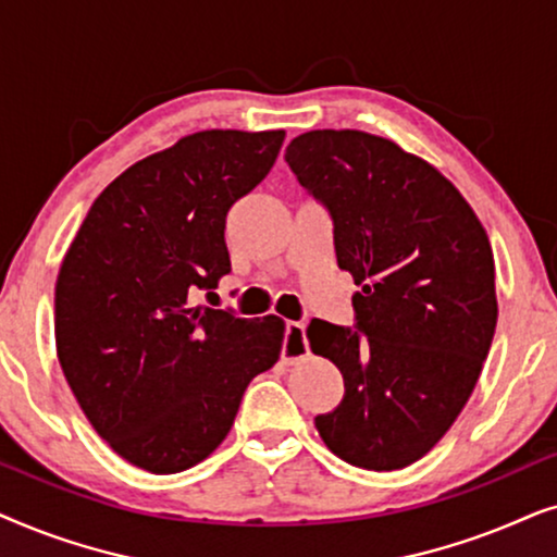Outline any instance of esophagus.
Instances as JSON below:
<instances>
[{"label":"esophagus","mask_w":557,"mask_h":557,"mask_svg":"<svg viewBox=\"0 0 557 557\" xmlns=\"http://www.w3.org/2000/svg\"><path fill=\"white\" fill-rule=\"evenodd\" d=\"M309 355V342H307V324L304 322H286V339L281 357L286 362H296L301 357Z\"/></svg>","instance_id":"1"}]
</instances>
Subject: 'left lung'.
Here are the masks:
<instances>
[{
	"label": "left lung",
	"mask_w": 557,
	"mask_h": 557,
	"mask_svg": "<svg viewBox=\"0 0 557 557\" xmlns=\"http://www.w3.org/2000/svg\"><path fill=\"white\" fill-rule=\"evenodd\" d=\"M299 185L334 223L352 273L355 330L311 319V352L345 377L317 431L360 469L393 471L431 451L467 406L497 326L494 256L459 189L398 144L352 128L286 147Z\"/></svg>",
	"instance_id": "left-lung-1"
}]
</instances>
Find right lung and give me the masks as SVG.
Segmentation results:
<instances>
[{
	"label": "right lung",
	"mask_w": 557,
	"mask_h": 557,
	"mask_svg": "<svg viewBox=\"0 0 557 557\" xmlns=\"http://www.w3.org/2000/svg\"><path fill=\"white\" fill-rule=\"evenodd\" d=\"M284 136L210 128L132 164L60 265L63 375L98 436L151 474L208 459L281 355L284 319L193 307L189 294L231 273L225 215L271 172Z\"/></svg>",
	"instance_id": "obj_1"
}]
</instances>
